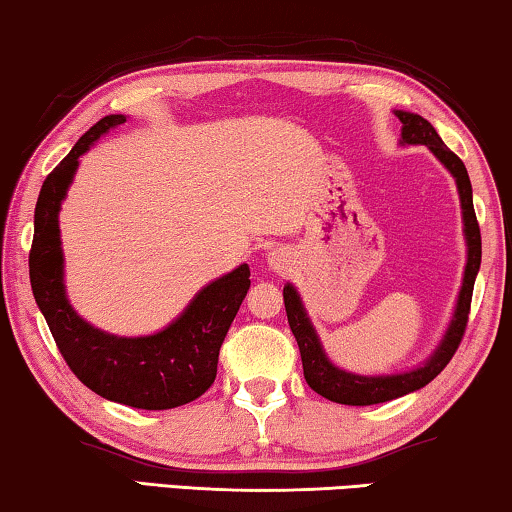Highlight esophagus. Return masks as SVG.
<instances>
[{
  "label": "esophagus",
  "mask_w": 512,
  "mask_h": 512,
  "mask_svg": "<svg viewBox=\"0 0 512 512\" xmlns=\"http://www.w3.org/2000/svg\"><path fill=\"white\" fill-rule=\"evenodd\" d=\"M266 264H269L271 271L287 273L289 266H292V255H289L285 248H273L271 253L266 255Z\"/></svg>",
  "instance_id": "1"
}]
</instances>
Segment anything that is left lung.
<instances>
[{
  "instance_id": "8db88e82",
  "label": "left lung",
  "mask_w": 512,
  "mask_h": 512,
  "mask_svg": "<svg viewBox=\"0 0 512 512\" xmlns=\"http://www.w3.org/2000/svg\"><path fill=\"white\" fill-rule=\"evenodd\" d=\"M393 112L395 117L402 121V147L423 144V147L430 149L434 158H437L455 179L462 207L464 241H467V264H464L462 287L460 294H457L453 319L451 324H448L444 338L439 340L437 349H434L421 365H416V368L391 372V375H356V372L338 368V365L329 358V354L324 352V345L322 340H319L315 326L310 322L299 289H296L292 282H287L285 289H282V299H285L289 329H292L296 342H299L305 381H308L312 391L322 395V398L338 404H352V407H368V404L402 398V395L414 393L418 388L430 384V381L446 368L448 361H451L455 354V349L460 347L464 329H467L471 294H474V282L480 269V230L474 211V193H471L467 167H464L462 160L446 147L430 121L423 119L421 114L404 110Z\"/></svg>"
}]
</instances>
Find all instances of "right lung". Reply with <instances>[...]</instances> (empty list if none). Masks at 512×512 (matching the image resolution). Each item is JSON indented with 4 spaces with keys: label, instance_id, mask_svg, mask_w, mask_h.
Returning a JSON list of instances; mask_svg holds the SVG:
<instances>
[{
    "label": "right lung",
    "instance_id": "add662e5",
    "mask_svg": "<svg viewBox=\"0 0 512 512\" xmlns=\"http://www.w3.org/2000/svg\"><path fill=\"white\" fill-rule=\"evenodd\" d=\"M124 121V114L96 121L43 181L34 211L29 280L61 356L82 384L105 400L135 409H174L200 398L216 379L220 345L248 294L250 269L241 264L211 280L177 319L151 335H114L75 312L64 285L61 202L78 172L80 156Z\"/></svg>",
    "mask_w": 512,
    "mask_h": 512
}]
</instances>
